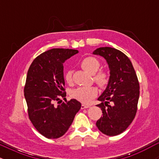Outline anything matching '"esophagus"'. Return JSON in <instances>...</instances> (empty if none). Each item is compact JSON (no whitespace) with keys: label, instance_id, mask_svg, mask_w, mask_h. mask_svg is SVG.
Masks as SVG:
<instances>
[{"label":"esophagus","instance_id":"esophagus-1","mask_svg":"<svg viewBox=\"0 0 159 159\" xmlns=\"http://www.w3.org/2000/svg\"><path fill=\"white\" fill-rule=\"evenodd\" d=\"M88 107H90V106H89V105H84V104H82L81 108V109H85V108H88Z\"/></svg>","mask_w":159,"mask_h":159}]
</instances>
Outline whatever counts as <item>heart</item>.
<instances>
[{"label":"heart","instance_id":"b5f03b06","mask_svg":"<svg viewBox=\"0 0 159 159\" xmlns=\"http://www.w3.org/2000/svg\"><path fill=\"white\" fill-rule=\"evenodd\" d=\"M81 67L90 74H95L100 67V63L93 57H85L81 63ZM72 71L68 70L65 74V80L67 83L72 82ZM95 82L100 87H104L108 82L107 75L104 72H99L93 75ZM98 90L96 87H79L71 91V97L83 103H89L97 96Z\"/></svg>","mask_w":159,"mask_h":159}]
</instances>
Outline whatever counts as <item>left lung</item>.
Returning a JSON list of instances; mask_svg holds the SVG:
<instances>
[{
  "mask_svg": "<svg viewBox=\"0 0 159 159\" xmlns=\"http://www.w3.org/2000/svg\"><path fill=\"white\" fill-rule=\"evenodd\" d=\"M93 54L106 60L110 70L107 87L98 98L103 116L96 122L100 132L108 136L121 134L136 115L140 95L138 77L129 58L117 49L102 47Z\"/></svg>",
  "mask_w": 159,
  "mask_h": 159,
  "instance_id": "left-lung-1",
  "label": "left lung"
}]
</instances>
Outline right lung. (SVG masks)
<instances>
[{
  "label": "right lung",
  "instance_id": "add662e5",
  "mask_svg": "<svg viewBox=\"0 0 159 159\" xmlns=\"http://www.w3.org/2000/svg\"><path fill=\"white\" fill-rule=\"evenodd\" d=\"M77 53L74 49H50L36 57L27 71L24 93L29 118L36 130L47 138L63 136L81 109V104L74 98L54 105L66 96L63 63Z\"/></svg>",
  "mask_w": 159,
  "mask_h": 159
}]
</instances>
